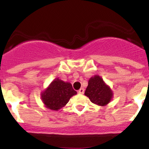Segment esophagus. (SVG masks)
I'll return each instance as SVG.
<instances>
[{"mask_svg":"<svg viewBox=\"0 0 149 149\" xmlns=\"http://www.w3.org/2000/svg\"><path fill=\"white\" fill-rule=\"evenodd\" d=\"M84 92H85V89L83 88H81L78 91V93H80V94H83V93H84Z\"/></svg>","mask_w":149,"mask_h":149,"instance_id":"obj_1","label":"esophagus"}]
</instances>
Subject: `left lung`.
Returning <instances> with one entry per match:
<instances>
[{"mask_svg": "<svg viewBox=\"0 0 149 149\" xmlns=\"http://www.w3.org/2000/svg\"><path fill=\"white\" fill-rule=\"evenodd\" d=\"M85 95L91 102L100 106H105L113 98V91L101 77L95 75L88 80Z\"/></svg>", "mask_w": 149, "mask_h": 149, "instance_id": "8db88e82", "label": "left lung"}]
</instances>
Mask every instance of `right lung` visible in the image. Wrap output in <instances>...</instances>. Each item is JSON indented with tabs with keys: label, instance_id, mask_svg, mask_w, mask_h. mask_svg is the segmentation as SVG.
<instances>
[{
	"label": "right lung",
	"instance_id": "1",
	"mask_svg": "<svg viewBox=\"0 0 149 149\" xmlns=\"http://www.w3.org/2000/svg\"><path fill=\"white\" fill-rule=\"evenodd\" d=\"M75 94L77 92L74 90L71 83L56 78L42 92L41 98L47 108L58 110Z\"/></svg>",
	"mask_w": 149,
	"mask_h": 149
}]
</instances>
